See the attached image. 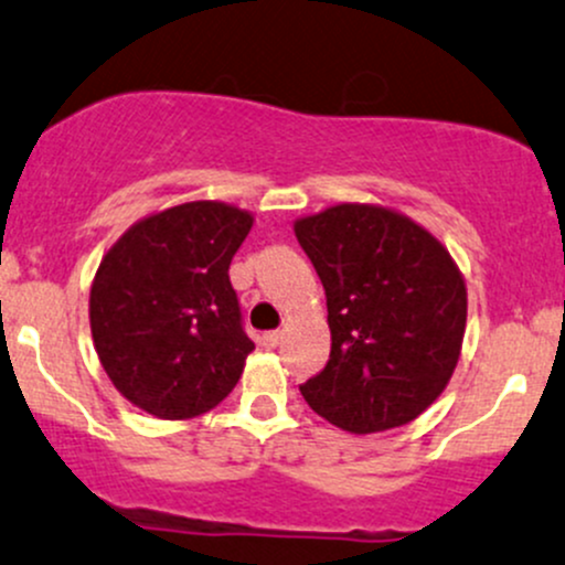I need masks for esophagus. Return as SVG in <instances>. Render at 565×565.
Returning a JSON list of instances; mask_svg holds the SVG:
<instances>
[{
  "label": "esophagus",
  "mask_w": 565,
  "mask_h": 565,
  "mask_svg": "<svg viewBox=\"0 0 565 565\" xmlns=\"http://www.w3.org/2000/svg\"><path fill=\"white\" fill-rule=\"evenodd\" d=\"M282 339H285V331H266L264 333V344H266V348H271V350L280 348Z\"/></svg>",
  "instance_id": "1"
}]
</instances>
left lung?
<instances>
[{
	"instance_id": "8db88e82",
	"label": "left lung",
	"mask_w": 565,
	"mask_h": 565,
	"mask_svg": "<svg viewBox=\"0 0 565 565\" xmlns=\"http://www.w3.org/2000/svg\"><path fill=\"white\" fill-rule=\"evenodd\" d=\"M326 290L331 355L299 385L350 434L398 428L439 398L466 331V285L450 253L409 217L337 204L296 221Z\"/></svg>"
}]
</instances>
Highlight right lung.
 Listing matches in <instances>:
<instances>
[{
  "label": "right lung",
  "instance_id": "obj_1",
  "mask_svg": "<svg viewBox=\"0 0 565 565\" xmlns=\"http://www.w3.org/2000/svg\"><path fill=\"white\" fill-rule=\"evenodd\" d=\"M253 215L188 202L135 223L90 285V333L113 385L139 409L185 420L217 406L256 344L228 280Z\"/></svg>",
  "mask_w": 565,
  "mask_h": 565
}]
</instances>
